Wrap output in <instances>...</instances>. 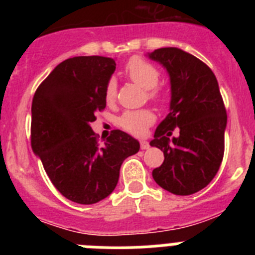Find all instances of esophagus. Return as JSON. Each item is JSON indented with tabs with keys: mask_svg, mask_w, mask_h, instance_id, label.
<instances>
[{
	"mask_svg": "<svg viewBox=\"0 0 255 255\" xmlns=\"http://www.w3.org/2000/svg\"><path fill=\"white\" fill-rule=\"evenodd\" d=\"M140 148H141V149H143V150L148 149V148H149V144H148V141L141 140V141H140Z\"/></svg>",
	"mask_w": 255,
	"mask_h": 255,
	"instance_id": "esophagus-1",
	"label": "esophagus"
}]
</instances>
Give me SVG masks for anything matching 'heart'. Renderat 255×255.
Masks as SVG:
<instances>
[{
	"label": "heart",
	"instance_id": "obj_1",
	"mask_svg": "<svg viewBox=\"0 0 255 255\" xmlns=\"http://www.w3.org/2000/svg\"><path fill=\"white\" fill-rule=\"evenodd\" d=\"M125 74L130 80L148 89L147 96L149 100H161V92L157 89L159 82V71L153 64L140 57H132L125 66ZM117 97V84L114 79L107 83L105 89V100L107 105H114ZM155 116L150 110H138V111H126L119 119V125L125 131L134 135H143L147 131L148 126L152 125Z\"/></svg>",
	"mask_w": 255,
	"mask_h": 255
}]
</instances>
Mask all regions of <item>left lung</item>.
<instances>
[{
    "mask_svg": "<svg viewBox=\"0 0 255 255\" xmlns=\"http://www.w3.org/2000/svg\"><path fill=\"white\" fill-rule=\"evenodd\" d=\"M148 56L167 70L171 84L170 114L150 141L164 161L152 176L172 194H194L213 180L224 158L227 115L217 79L203 61L176 47ZM175 127L180 135L171 138Z\"/></svg>",
    "mask_w": 255,
    "mask_h": 255,
    "instance_id": "obj_1",
    "label": "left lung"
}]
</instances>
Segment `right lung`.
<instances>
[{
	"label": "right lung",
	"mask_w": 255,
	"mask_h": 255,
	"mask_svg": "<svg viewBox=\"0 0 255 255\" xmlns=\"http://www.w3.org/2000/svg\"><path fill=\"white\" fill-rule=\"evenodd\" d=\"M114 58L79 56L58 64L38 87L31 103V148L61 194L94 204L115 190L125 158L139 141L114 130L100 144L91 124L106 107L105 89Z\"/></svg>",
	"instance_id": "add662e5"
}]
</instances>
